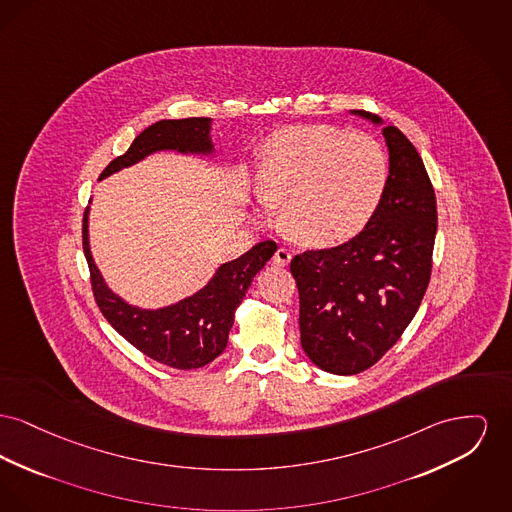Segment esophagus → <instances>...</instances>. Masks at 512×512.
<instances>
[{
    "label": "esophagus",
    "instance_id": "obj_1",
    "mask_svg": "<svg viewBox=\"0 0 512 512\" xmlns=\"http://www.w3.org/2000/svg\"><path fill=\"white\" fill-rule=\"evenodd\" d=\"M292 261V253L286 247H278L274 253V263L280 267H286Z\"/></svg>",
    "mask_w": 512,
    "mask_h": 512
}]
</instances>
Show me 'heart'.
Here are the masks:
<instances>
[{
  "label": "heart",
  "mask_w": 512,
  "mask_h": 512,
  "mask_svg": "<svg viewBox=\"0 0 512 512\" xmlns=\"http://www.w3.org/2000/svg\"><path fill=\"white\" fill-rule=\"evenodd\" d=\"M389 181L383 145L334 125L274 133L261 176V216L282 207L288 236L313 249L356 240L379 211Z\"/></svg>",
  "instance_id": "b5f03b06"
}]
</instances>
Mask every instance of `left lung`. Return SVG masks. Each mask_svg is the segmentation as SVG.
<instances>
[{
    "mask_svg": "<svg viewBox=\"0 0 512 512\" xmlns=\"http://www.w3.org/2000/svg\"><path fill=\"white\" fill-rule=\"evenodd\" d=\"M352 114L373 123L365 110ZM389 181L365 232L334 249L303 251L290 263L300 292L301 348L334 375H356L381 360L418 313L431 276L437 203L420 152L383 127Z\"/></svg>",
    "mask_w": 512,
    "mask_h": 512,
    "instance_id": "left-lung-1",
    "label": "left lung"
}]
</instances>
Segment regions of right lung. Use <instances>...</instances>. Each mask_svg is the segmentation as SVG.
Instances as JSON below:
<instances>
[{
    "label": "right lung",
    "mask_w": 512,
    "mask_h": 512,
    "mask_svg": "<svg viewBox=\"0 0 512 512\" xmlns=\"http://www.w3.org/2000/svg\"><path fill=\"white\" fill-rule=\"evenodd\" d=\"M156 151L211 154V118H185L152 123L135 137L125 154L114 158L100 178L133 166ZM83 251L91 271L92 294L108 323L139 352L174 369H197L218 358L234 325V313L255 274L276 251L274 241H261L220 269L197 294L162 309H139L116 296L92 261L89 216L83 218Z\"/></svg>",
    "instance_id": "obj_1"
}]
</instances>
